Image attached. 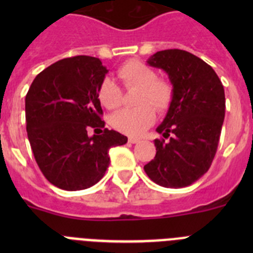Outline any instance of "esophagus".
<instances>
[{
	"label": "esophagus",
	"instance_id": "34e87169",
	"mask_svg": "<svg viewBox=\"0 0 253 253\" xmlns=\"http://www.w3.org/2000/svg\"><path fill=\"white\" fill-rule=\"evenodd\" d=\"M128 140H129V143H131V144L139 142V139H138V138H134V137H129Z\"/></svg>",
	"mask_w": 253,
	"mask_h": 253
}]
</instances>
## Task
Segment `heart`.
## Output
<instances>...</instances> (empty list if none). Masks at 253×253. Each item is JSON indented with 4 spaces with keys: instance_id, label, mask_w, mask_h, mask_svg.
I'll list each match as a JSON object with an SVG mask.
<instances>
[{
    "instance_id": "obj_1",
    "label": "heart",
    "mask_w": 253,
    "mask_h": 253,
    "mask_svg": "<svg viewBox=\"0 0 253 253\" xmlns=\"http://www.w3.org/2000/svg\"><path fill=\"white\" fill-rule=\"evenodd\" d=\"M118 76L126 88H139L133 109H122L110 116V124L118 131L137 137L147 130L154 123L156 114L152 107L158 111H165L172 101L173 90L165 80L158 78L157 72L152 67L139 60H129L119 67ZM97 97L106 109H116L122 104L123 92L110 77L104 78L97 90Z\"/></svg>"
}]
</instances>
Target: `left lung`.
<instances>
[{
    "instance_id": "obj_1",
    "label": "left lung",
    "mask_w": 253,
    "mask_h": 253,
    "mask_svg": "<svg viewBox=\"0 0 253 253\" xmlns=\"http://www.w3.org/2000/svg\"><path fill=\"white\" fill-rule=\"evenodd\" d=\"M147 63L169 75L172 101L156 130V157L144 166L153 182L163 187H185L204 175L218 148L225 114L223 84L204 60L181 49L157 51Z\"/></svg>"
}]
</instances>
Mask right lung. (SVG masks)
Returning <instances> with one entry per match:
<instances>
[{"instance_id":"1","label":"right lung","mask_w":253,"mask_h":253,"mask_svg":"<svg viewBox=\"0 0 253 253\" xmlns=\"http://www.w3.org/2000/svg\"><path fill=\"white\" fill-rule=\"evenodd\" d=\"M109 72L99 58L60 59L35 77L25 97L26 131L46 180L76 191L97 184L106 172L111 147L128 138L105 128L97 90ZM90 127L101 134L90 137Z\"/></svg>"}]
</instances>
